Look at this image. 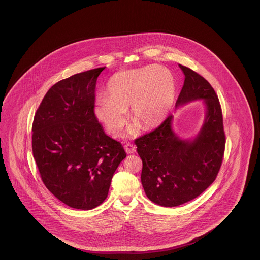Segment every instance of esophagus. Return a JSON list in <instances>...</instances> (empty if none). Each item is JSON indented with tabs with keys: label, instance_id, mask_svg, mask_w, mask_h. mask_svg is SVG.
Instances as JSON below:
<instances>
[{
	"label": "esophagus",
	"instance_id": "esophagus-1",
	"mask_svg": "<svg viewBox=\"0 0 260 260\" xmlns=\"http://www.w3.org/2000/svg\"><path fill=\"white\" fill-rule=\"evenodd\" d=\"M124 151L127 153V154H134L136 152V146L133 145V144H125L124 146Z\"/></svg>",
	"mask_w": 260,
	"mask_h": 260
}]
</instances>
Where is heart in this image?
I'll return each instance as SVG.
<instances>
[{"instance_id": "1", "label": "heart", "mask_w": 260, "mask_h": 260, "mask_svg": "<svg viewBox=\"0 0 260 260\" xmlns=\"http://www.w3.org/2000/svg\"><path fill=\"white\" fill-rule=\"evenodd\" d=\"M107 98H99L93 113L110 136H120L126 124V110L144 128L161 124L175 99V81L167 68L149 65L117 73L108 82ZM132 135L136 128L129 129Z\"/></svg>"}]
</instances>
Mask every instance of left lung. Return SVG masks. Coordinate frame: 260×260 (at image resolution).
Listing matches in <instances>:
<instances>
[{
    "instance_id": "8db88e82",
    "label": "left lung",
    "mask_w": 260,
    "mask_h": 260,
    "mask_svg": "<svg viewBox=\"0 0 260 260\" xmlns=\"http://www.w3.org/2000/svg\"><path fill=\"white\" fill-rule=\"evenodd\" d=\"M185 80L176 106L204 99L207 116L193 140L179 139L172 129L170 115L158 127L135 140L142 160L141 183L152 202L176 207L197 198L215 180L222 165L225 133L219 99L210 83L180 65Z\"/></svg>"
}]
</instances>
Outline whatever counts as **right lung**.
<instances>
[{"instance_id": "add662e5", "label": "right lung", "mask_w": 260, "mask_h": 260, "mask_svg": "<svg viewBox=\"0 0 260 260\" xmlns=\"http://www.w3.org/2000/svg\"><path fill=\"white\" fill-rule=\"evenodd\" d=\"M105 67L50 87L32 125V150L42 181L65 205L91 210L107 198L112 177L126 157L93 113L96 81Z\"/></svg>"}]
</instances>
